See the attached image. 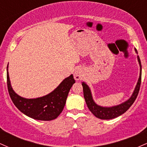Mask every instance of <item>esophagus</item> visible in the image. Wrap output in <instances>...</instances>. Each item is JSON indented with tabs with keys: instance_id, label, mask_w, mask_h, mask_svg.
<instances>
[{
	"instance_id": "obj_1",
	"label": "esophagus",
	"mask_w": 147,
	"mask_h": 147,
	"mask_svg": "<svg viewBox=\"0 0 147 147\" xmlns=\"http://www.w3.org/2000/svg\"><path fill=\"white\" fill-rule=\"evenodd\" d=\"M82 75H83V70L82 68H78L75 70V73H74V77L76 80H79L82 78Z\"/></svg>"
}]
</instances>
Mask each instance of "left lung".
Returning a JSON list of instances; mask_svg holds the SVG:
<instances>
[{
  "label": "left lung",
  "mask_w": 147,
  "mask_h": 147,
  "mask_svg": "<svg viewBox=\"0 0 147 147\" xmlns=\"http://www.w3.org/2000/svg\"><path fill=\"white\" fill-rule=\"evenodd\" d=\"M135 51H136V53H138V51L136 49H135ZM138 62H139L140 67V77L139 79H138L137 85H136V88H135V90L133 91L131 97L127 101L119 104V105L112 106V107H103V106L97 105L94 102L93 99H92V93H91L90 88L88 87V86L85 82H82L84 97V99H85L86 102L87 106L89 109V110L90 111V112L96 117L99 118L101 119H113V118L117 117L118 116L124 113L132 106V104L134 103L135 100L137 98L141 84L142 65L139 56H138Z\"/></svg>",
  "instance_id": "8db88e82"
}]
</instances>
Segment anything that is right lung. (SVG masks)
Here are the masks:
<instances>
[{
  "label": "right lung",
  "instance_id": "obj_1",
  "mask_svg": "<svg viewBox=\"0 0 147 147\" xmlns=\"http://www.w3.org/2000/svg\"><path fill=\"white\" fill-rule=\"evenodd\" d=\"M7 83L10 97L18 110L34 119L50 121L56 119L62 112L69 91L75 80L71 75L63 79L58 87L48 95L36 99H26L17 95L11 88L7 65Z\"/></svg>",
  "mask_w": 147,
  "mask_h": 147
}]
</instances>
